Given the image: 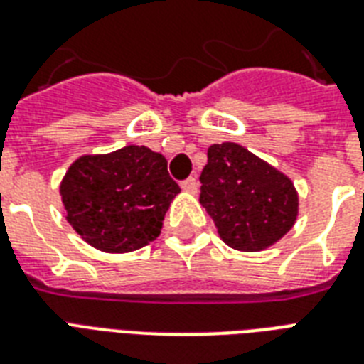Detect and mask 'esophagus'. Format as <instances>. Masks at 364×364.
Segmentation results:
<instances>
[{
	"mask_svg": "<svg viewBox=\"0 0 364 364\" xmlns=\"http://www.w3.org/2000/svg\"><path fill=\"white\" fill-rule=\"evenodd\" d=\"M181 188L183 191H187V193H196V191H198V181H196V177H188V179L181 181Z\"/></svg>",
	"mask_w": 364,
	"mask_h": 364,
	"instance_id": "34e87169",
	"label": "esophagus"
}]
</instances>
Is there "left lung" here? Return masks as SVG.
<instances>
[{"label": "left lung", "instance_id": "1", "mask_svg": "<svg viewBox=\"0 0 364 364\" xmlns=\"http://www.w3.org/2000/svg\"><path fill=\"white\" fill-rule=\"evenodd\" d=\"M200 183V204L234 249L270 247L296 221L299 196L291 179L238 143L208 149Z\"/></svg>", "mask_w": 364, "mask_h": 364}]
</instances>
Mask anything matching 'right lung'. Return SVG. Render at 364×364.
Segmentation results:
<instances>
[{
	"instance_id": "1",
	"label": "right lung",
	"mask_w": 364,
	"mask_h": 364,
	"mask_svg": "<svg viewBox=\"0 0 364 364\" xmlns=\"http://www.w3.org/2000/svg\"><path fill=\"white\" fill-rule=\"evenodd\" d=\"M179 191L164 156L137 145L77 159L60 185L68 223L107 253L136 251L159 238Z\"/></svg>"
}]
</instances>
